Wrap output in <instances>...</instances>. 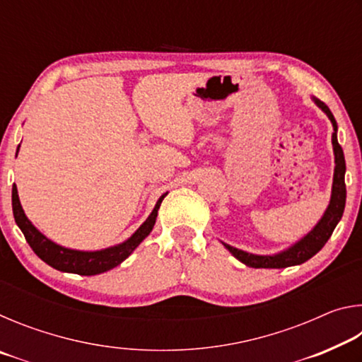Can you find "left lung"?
Masks as SVG:
<instances>
[{"mask_svg":"<svg viewBox=\"0 0 362 362\" xmlns=\"http://www.w3.org/2000/svg\"><path fill=\"white\" fill-rule=\"evenodd\" d=\"M316 105L320 107L324 113L329 116L332 121L334 134H332V145H334V155H335V170H334V185H332V196H330V203L327 211L324 212L322 218L320 220L313 230L306 235L303 240H300L297 244H293L291 249L284 250V252L276 255H254L247 254L244 250L236 247H231L228 244L223 243V246L230 250V252L236 257L238 260L243 262L244 265L252 268H286L292 265H300L311 257L316 255L324 247V244L332 236V231L335 230L337 223L340 222L345 211V201H346V187H345V156H343V150L337 140V122L334 115L330 113L329 107L320 99H315Z\"/></svg>","mask_w":362,"mask_h":362,"instance_id":"obj_1","label":"left lung"}]
</instances>
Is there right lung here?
<instances>
[{
    "instance_id": "obj_1",
    "label": "right lung",
    "mask_w": 362,
    "mask_h": 362,
    "mask_svg": "<svg viewBox=\"0 0 362 362\" xmlns=\"http://www.w3.org/2000/svg\"><path fill=\"white\" fill-rule=\"evenodd\" d=\"M21 146V145H19ZM19 150V148H17ZM158 199L155 209L150 214V217L140 225V228L134 233L129 240L124 241L118 246L97 250V252H81V250H71L65 249L62 246H57L56 243L47 240L45 235L35 228L32 222L27 218L19 201V194H17V187H12V212H14L16 223L19 225L23 236H25L30 247L33 249V252L40 257L42 262H46L49 267L59 269V272L66 273H76L81 276H94V274L105 273L108 269L118 267L122 260H126L129 257L134 249H136L140 243H142L146 236L150 235V231L155 226L158 209L161 206L163 199Z\"/></svg>"
}]
</instances>
